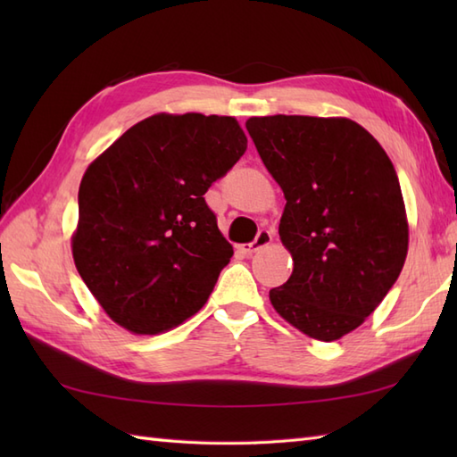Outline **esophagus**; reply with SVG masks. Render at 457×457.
<instances>
[{
  "label": "esophagus",
  "mask_w": 457,
  "mask_h": 457,
  "mask_svg": "<svg viewBox=\"0 0 457 457\" xmlns=\"http://www.w3.org/2000/svg\"><path fill=\"white\" fill-rule=\"evenodd\" d=\"M270 241H273V234H270V229H259V234H257V237L251 241V244H244V245H239V251L241 253H245V255H251V253H255V251H259V249H263L265 245H269Z\"/></svg>",
  "instance_id": "34e87169"
}]
</instances>
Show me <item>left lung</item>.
I'll use <instances>...</instances> for the list:
<instances>
[{"instance_id":"obj_1","label":"left lung","mask_w":457,"mask_h":457,"mask_svg":"<svg viewBox=\"0 0 457 457\" xmlns=\"http://www.w3.org/2000/svg\"><path fill=\"white\" fill-rule=\"evenodd\" d=\"M245 128L287 198L278 236L295 269L270 288V304L303 334L334 342L363 324L403 270L409 226L399 177L352 120L267 115Z\"/></svg>"}]
</instances>
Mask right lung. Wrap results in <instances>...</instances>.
Listing matches in <instances>:
<instances>
[{
  "mask_svg": "<svg viewBox=\"0 0 457 457\" xmlns=\"http://www.w3.org/2000/svg\"><path fill=\"white\" fill-rule=\"evenodd\" d=\"M245 149L228 115L157 113L90 164L72 255L113 322L159 334L206 304L234 247L204 194Z\"/></svg>",
  "mask_w": 457,
  "mask_h": 457,
  "instance_id": "right-lung-1",
  "label": "right lung"
}]
</instances>
